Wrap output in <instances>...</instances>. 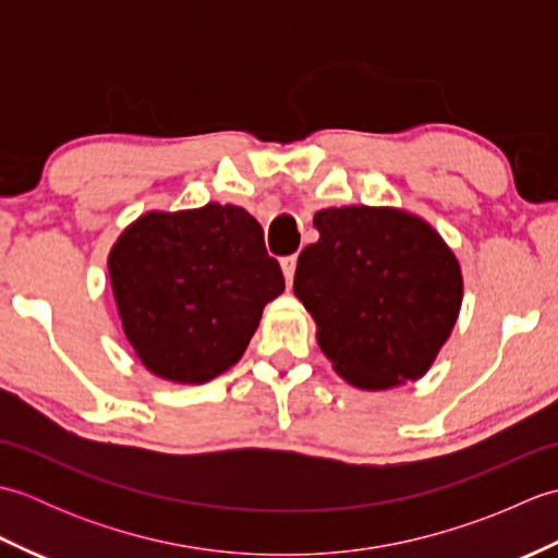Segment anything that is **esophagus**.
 Returning a JSON list of instances; mask_svg holds the SVG:
<instances>
[{"label": "esophagus", "mask_w": 558, "mask_h": 558, "mask_svg": "<svg viewBox=\"0 0 558 558\" xmlns=\"http://www.w3.org/2000/svg\"><path fill=\"white\" fill-rule=\"evenodd\" d=\"M280 268H282V276H286L288 286H292V278H294V268H298V256H282L280 258Z\"/></svg>", "instance_id": "obj_1"}]
</instances>
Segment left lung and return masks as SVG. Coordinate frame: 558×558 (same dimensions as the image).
<instances>
[{
  "label": "left lung",
  "mask_w": 558,
  "mask_h": 558,
  "mask_svg": "<svg viewBox=\"0 0 558 558\" xmlns=\"http://www.w3.org/2000/svg\"><path fill=\"white\" fill-rule=\"evenodd\" d=\"M294 294L338 376L364 390L417 381L458 322L462 272L429 222L398 208L342 206L314 216Z\"/></svg>",
  "instance_id": "1"
}]
</instances>
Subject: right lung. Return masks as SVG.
I'll use <instances>...</instances> for the list:
<instances>
[{
	"label": "right lung",
	"instance_id": "obj_1",
	"mask_svg": "<svg viewBox=\"0 0 558 558\" xmlns=\"http://www.w3.org/2000/svg\"><path fill=\"white\" fill-rule=\"evenodd\" d=\"M108 270L126 340L174 384H206L240 362L286 290L260 225L232 204L146 213L110 248Z\"/></svg>",
	"mask_w": 558,
	"mask_h": 558
}]
</instances>
